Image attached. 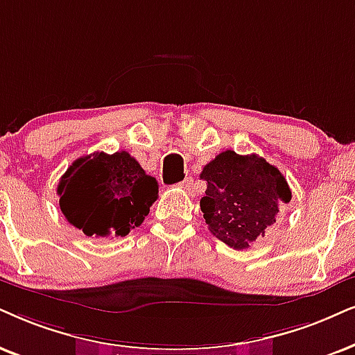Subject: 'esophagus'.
<instances>
[{
  "label": "esophagus",
  "instance_id": "obj_1",
  "mask_svg": "<svg viewBox=\"0 0 355 355\" xmlns=\"http://www.w3.org/2000/svg\"><path fill=\"white\" fill-rule=\"evenodd\" d=\"M180 187L183 188V190H187L188 193H190V195H193V193H195V182H193L191 177H187L185 180L180 183Z\"/></svg>",
  "mask_w": 355,
  "mask_h": 355
}]
</instances>
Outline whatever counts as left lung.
<instances>
[{"mask_svg":"<svg viewBox=\"0 0 355 355\" xmlns=\"http://www.w3.org/2000/svg\"><path fill=\"white\" fill-rule=\"evenodd\" d=\"M206 191L200 201L211 234L236 250L248 249L275 223L291 191L275 165L255 154L224 150L200 173Z\"/></svg>","mask_w":355,"mask_h":355,"instance_id":"1","label":"left lung"}]
</instances>
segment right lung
Here are the masks:
<instances>
[{"label":"right lung","mask_w":355,"mask_h":355,"mask_svg":"<svg viewBox=\"0 0 355 355\" xmlns=\"http://www.w3.org/2000/svg\"><path fill=\"white\" fill-rule=\"evenodd\" d=\"M62 213L88 237H124L159 196V183L125 150L80 157L57 187Z\"/></svg>","instance_id":"obj_1"}]
</instances>
